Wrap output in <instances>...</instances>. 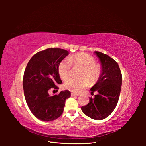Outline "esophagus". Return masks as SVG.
<instances>
[{
	"instance_id": "34e87169",
	"label": "esophagus",
	"mask_w": 146,
	"mask_h": 146,
	"mask_svg": "<svg viewBox=\"0 0 146 146\" xmlns=\"http://www.w3.org/2000/svg\"><path fill=\"white\" fill-rule=\"evenodd\" d=\"M79 94H76V93H71V96H78Z\"/></svg>"
}]
</instances>
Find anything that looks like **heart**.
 I'll use <instances>...</instances> for the list:
<instances>
[{
    "instance_id": "b5f03b06",
    "label": "heart",
    "mask_w": 146,
    "mask_h": 146,
    "mask_svg": "<svg viewBox=\"0 0 146 146\" xmlns=\"http://www.w3.org/2000/svg\"><path fill=\"white\" fill-rule=\"evenodd\" d=\"M71 66L73 68H80L77 78H69L64 86L68 90L80 92L90 85L98 81L101 74L100 66L96 63V60L91 55L86 53H78L69 56L60 63L58 67L59 76L63 80H66L70 76Z\"/></svg>"
}]
</instances>
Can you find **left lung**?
Masks as SVG:
<instances>
[{
    "mask_svg": "<svg viewBox=\"0 0 146 146\" xmlns=\"http://www.w3.org/2000/svg\"><path fill=\"white\" fill-rule=\"evenodd\" d=\"M102 67L101 76L91 88V94L98 92L90 102L83 106V113L94 120H102L112 113L117 104L122 85V74L116 61L108 55L94 52Z\"/></svg>",
    "mask_w": 146,
    "mask_h": 146,
    "instance_id": "left-lung-1",
    "label": "left lung"
}]
</instances>
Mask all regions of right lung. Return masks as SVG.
<instances>
[{"label": "right lung", "instance_id": "right-lung-1", "mask_svg": "<svg viewBox=\"0 0 146 146\" xmlns=\"http://www.w3.org/2000/svg\"><path fill=\"white\" fill-rule=\"evenodd\" d=\"M69 55L68 51L49 48L35 54L26 66L23 77L24 96L33 115L42 121L55 120L62 114L65 101L70 96L69 91L50 96L51 88L58 90L61 84L58 67Z\"/></svg>", "mask_w": 146, "mask_h": 146}]
</instances>
